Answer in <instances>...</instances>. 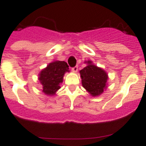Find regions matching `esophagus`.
I'll list each match as a JSON object with an SVG mask.
<instances>
[{
  "mask_svg": "<svg viewBox=\"0 0 146 146\" xmlns=\"http://www.w3.org/2000/svg\"><path fill=\"white\" fill-rule=\"evenodd\" d=\"M72 70L73 72H77V70H78V65H76L75 67L72 68Z\"/></svg>",
  "mask_w": 146,
  "mask_h": 146,
  "instance_id": "34e87169",
  "label": "esophagus"
}]
</instances>
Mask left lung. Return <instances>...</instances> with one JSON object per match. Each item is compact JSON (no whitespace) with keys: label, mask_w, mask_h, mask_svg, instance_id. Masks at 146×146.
Segmentation results:
<instances>
[{"label":"left lung","mask_w":146,"mask_h":146,"mask_svg":"<svg viewBox=\"0 0 146 146\" xmlns=\"http://www.w3.org/2000/svg\"><path fill=\"white\" fill-rule=\"evenodd\" d=\"M88 65L80 70L82 83L92 96L101 95L106 88L107 74L104 70L92 64V62H87Z\"/></svg>","instance_id":"1"}]
</instances>
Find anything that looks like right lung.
<instances>
[{"label":"right lung","mask_w":146,"mask_h":146,"mask_svg":"<svg viewBox=\"0 0 146 146\" xmlns=\"http://www.w3.org/2000/svg\"><path fill=\"white\" fill-rule=\"evenodd\" d=\"M69 72V66L63 61H55L42 70L39 80L42 85V92L46 95H54L60 89L65 72Z\"/></svg>","instance_id":"add662e5"}]
</instances>
